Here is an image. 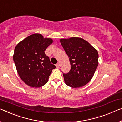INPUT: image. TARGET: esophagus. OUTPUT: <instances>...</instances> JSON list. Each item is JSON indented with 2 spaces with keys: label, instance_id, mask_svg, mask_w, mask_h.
<instances>
[{
  "label": "esophagus",
  "instance_id": "esophagus-1",
  "mask_svg": "<svg viewBox=\"0 0 122 122\" xmlns=\"http://www.w3.org/2000/svg\"><path fill=\"white\" fill-rule=\"evenodd\" d=\"M60 66H61V63H60L59 61V62L57 64H56V67H57V68H59V67H60Z\"/></svg>",
  "mask_w": 122,
  "mask_h": 122
}]
</instances>
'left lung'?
Here are the masks:
<instances>
[{
    "label": "left lung",
    "mask_w": 122,
    "mask_h": 122,
    "mask_svg": "<svg viewBox=\"0 0 122 122\" xmlns=\"http://www.w3.org/2000/svg\"><path fill=\"white\" fill-rule=\"evenodd\" d=\"M60 41L71 65L70 71L63 73L65 83L75 88L83 87L92 78L98 67V51L87 41L79 37L61 39Z\"/></svg>",
    "instance_id": "obj_1"
}]
</instances>
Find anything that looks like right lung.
<instances>
[{
  "instance_id": "right-lung-1",
  "label": "right lung",
  "mask_w": 122,
  "mask_h": 122,
  "mask_svg": "<svg viewBox=\"0 0 122 122\" xmlns=\"http://www.w3.org/2000/svg\"><path fill=\"white\" fill-rule=\"evenodd\" d=\"M52 42L40 34H34L17 45L13 59L20 78L27 85L38 88L47 82L56 66L45 51Z\"/></svg>"
}]
</instances>
